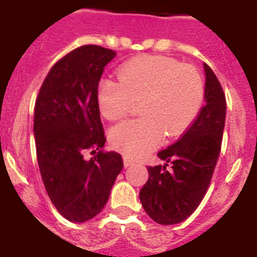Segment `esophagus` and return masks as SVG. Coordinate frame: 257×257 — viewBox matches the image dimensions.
Returning a JSON list of instances; mask_svg holds the SVG:
<instances>
[{"label":"esophagus","mask_w":257,"mask_h":257,"mask_svg":"<svg viewBox=\"0 0 257 257\" xmlns=\"http://www.w3.org/2000/svg\"><path fill=\"white\" fill-rule=\"evenodd\" d=\"M123 165H124V167H128V166L134 165V161L128 160L127 157H124V158H123Z\"/></svg>","instance_id":"1"}]
</instances>
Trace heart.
<instances>
[{
  "mask_svg": "<svg viewBox=\"0 0 257 257\" xmlns=\"http://www.w3.org/2000/svg\"><path fill=\"white\" fill-rule=\"evenodd\" d=\"M119 81L103 79L97 88L101 114L115 121L140 103V119L118 123L110 130L113 148L128 158H140L160 147L165 133L183 134L196 121L205 101L198 70L165 56L145 55L127 61Z\"/></svg>",
  "mask_w": 257,
  "mask_h": 257,
  "instance_id": "heart-1",
  "label": "heart"
}]
</instances>
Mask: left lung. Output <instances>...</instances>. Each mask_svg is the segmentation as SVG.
Masks as SVG:
<instances>
[{
    "label": "left lung",
    "mask_w": 257,
    "mask_h": 257,
    "mask_svg": "<svg viewBox=\"0 0 257 257\" xmlns=\"http://www.w3.org/2000/svg\"><path fill=\"white\" fill-rule=\"evenodd\" d=\"M205 106L180 139L158 152L165 165L148 167L149 179L139 193L148 216L162 225L184 221L198 207L212 179L225 126L226 101L219 79L207 64ZM173 163L170 172L165 170Z\"/></svg>",
    "instance_id": "1"
}]
</instances>
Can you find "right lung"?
Listing matches in <instances>:
<instances>
[{"label": "right lung", "mask_w": 257, "mask_h": 257, "mask_svg": "<svg viewBox=\"0 0 257 257\" xmlns=\"http://www.w3.org/2000/svg\"><path fill=\"white\" fill-rule=\"evenodd\" d=\"M113 50L85 45L50 69L35 105L33 133L45 189L69 221L85 222L103 210L118 174L121 154L105 144L97 86ZM86 150L99 152L85 160Z\"/></svg>", "instance_id": "add662e5"}]
</instances>
